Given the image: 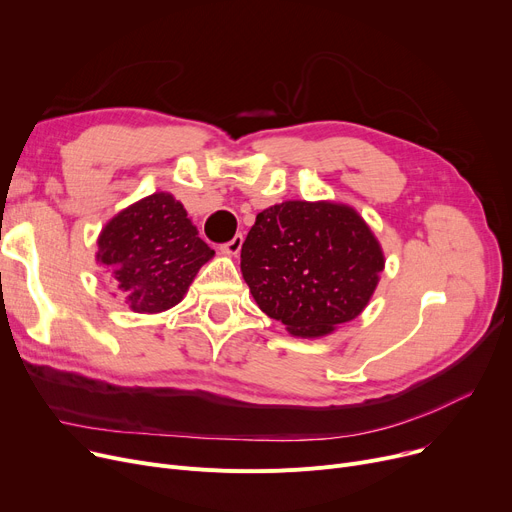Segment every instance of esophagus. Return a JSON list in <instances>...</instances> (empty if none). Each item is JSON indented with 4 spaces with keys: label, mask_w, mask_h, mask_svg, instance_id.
Wrapping results in <instances>:
<instances>
[{
    "label": "esophagus",
    "mask_w": 512,
    "mask_h": 512,
    "mask_svg": "<svg viewBox=\"0 0 512 512\" xmlns=\"http://www.w3.org/2000/svg\"><path fill=\"white\" fill-rule=\"evenodd\" d=\"M242 242H245V236L242 234H236L232 240H228L226 245H222V251L228 253V255H238L240 249H242Z\"/></svg>",
    "instance_id": "esophagus-1"
}]
</instances>
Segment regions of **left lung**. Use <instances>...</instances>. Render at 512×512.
Segmentation results:
<instances>
[{
    "instance_id": "left-lung-1",
    "label": "left lung",
    "mask_w": 512,
    "mask_h": 512,
    "mask_svg": "<svg viewBox=\"0 0 512 512\" xmlns=\"http://www.w3.org/2000/svg\"><path fill=\"white\" fill-rule=\"evenodd\" d=\"M240 270L265 315L294 336L317 338L367 307L384 253L353 207L284 201L257 213Z\"/></svg>"
}]
</instances>
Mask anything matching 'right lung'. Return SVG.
I'll list each match as a JSON object with an SVG mask.
<instances>
[{
    "label": "right lung",
    "mask_w": 512,
    "mask_h": 512,
    "mask_svg": "<svg viewBox=\"0 0 512 512\" xmlns=\"http://www.w3.org/2000/svg\"><path fill=\"white\" fill-rule=\"evenodd\" d=\"M97 247V261L137 313L178 305L201 265L213 257L170 193H153L120 211L101 230Z\"/></svg>",
    "instance_id": "add662e5"
}]
</instances>
